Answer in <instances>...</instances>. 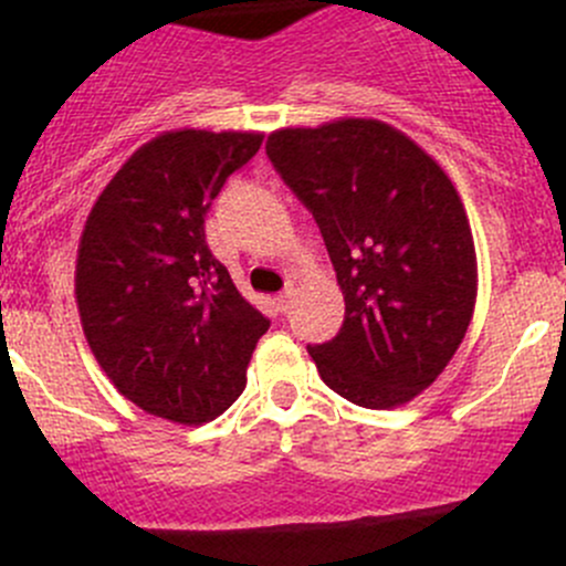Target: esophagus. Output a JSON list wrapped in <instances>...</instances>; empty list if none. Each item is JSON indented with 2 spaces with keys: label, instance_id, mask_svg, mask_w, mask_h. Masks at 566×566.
<instances>
[{
  "label": "esophagus",
  "instance_id": "1",
  "mask_svg": "<svg viewBox=\"0 0 566 566\" xmlns=\"http://www.w3.org/2000/svg\"><path fill=\"white\" fill-rule=\"evenodd\" d=\"M291 300H294V289H285V291H281V294H277V311L281 313H285L291 307Z\"/></svg>",
  "mask_w": 566,
  "mask_h": 566
}]
</instances>
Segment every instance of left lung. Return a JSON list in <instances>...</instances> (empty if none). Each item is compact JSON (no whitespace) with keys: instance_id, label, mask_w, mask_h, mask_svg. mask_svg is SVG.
Wrapping results in <instances>:
<instances>
[{"instance_id":"1","label":"left lung","mask_w":566,"mask_h":566,"mask_svg":"<svg viewBox=\"0 0 566 566\" xmlns=\"http://www.w3.org/2000/svg\"><path fill=\"white\" fill-rule=\"evenodd\" d=\"M266 157L316 218L346 318L307 346L318 376L365 409L409 403L455 357L476 302V253L455 185L378 119L285 127Z\"/></svg>"}]
</instances>
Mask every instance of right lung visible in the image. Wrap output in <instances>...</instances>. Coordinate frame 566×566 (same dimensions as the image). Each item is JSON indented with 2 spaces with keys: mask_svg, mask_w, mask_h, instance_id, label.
Returning a JSON list of instances; mask_svg holds the SVG:
<instances>
[{
  "mask_svg": "<svg viewBox=\"0 0 566 566\" xmlns=\"http://www.w3.org/2000/svg\"><path fill=\"white\" fill-rule=\"evenodd\" d=\"M261 133L174 130L144 144L92 207L75 300L92 354L127 400L201 424L242 395L270 329L212 255L203 218Z\"/></svg>",
  "mask_w": 566,
  "mask_h": 566,
  "instance_id": "1",
  "label": "right lung"
}]
</instances>
